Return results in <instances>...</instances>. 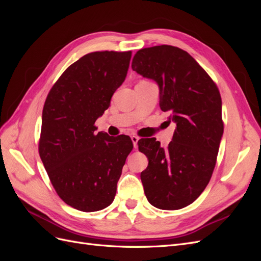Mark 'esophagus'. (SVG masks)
<instances>
[{
	"mask_svg": "<svg viewBox=\"0 0 261 261\" xmlns=\"http://www.w3.org/2000/svg\"><path fill=\"white\" fill-rule=\"evenodd\" d=\"M132 138V141H133V144H134V148H137V143H138V140H139V138L137 137V136H132L130 137Z\"/></svg>",
	"mask_w": 261,
	"mask_h": 261,
	"instance_id": "34e87169",
	"label": "esophagus"
}]
</instances>
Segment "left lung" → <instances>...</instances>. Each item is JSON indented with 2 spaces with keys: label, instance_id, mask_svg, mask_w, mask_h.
I'll return each mask as SVG.
<instances>
[{
  "label": "left lung",
  "instance_id": "obj_1",
  "mask_svg": "<svg viewBox=\"0 0 261 261\" xmlns=\"http://www.w3.org/2000/svg\"><path fill=\"white\" fill-rule=\"evenodd\" d=\"M132 68L158 84L159 106L168 122L176 124L168 148L155 138L138 141L149 161L140 174L145 195L155 208L181 209L198 198L216 167L223 135L219 89L195 59L176 46L141 49Z\"/></svg>",
  "mask_w": 261,
  "mask_h": 261
}]
</instances>
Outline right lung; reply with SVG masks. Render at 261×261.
<instances>
[{"instance_id": "add662e5", "label": "right lung", "mask_w": 261, "mask_h": 261, "mask_svg": "<svg viewBox=\"0 0 261 261\" xmlns=\"http://www.w3.org/2000/svg\"><path fill=\"white\" fill-rule=\"evenodd\" d=\"M132 51L84 55L68 66L44 102L39 154L60 198L93 212L112 203L133 141L97 133L94 122L125 81Z\"/></svg>"}]
</instances>
